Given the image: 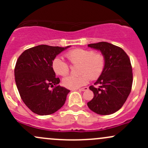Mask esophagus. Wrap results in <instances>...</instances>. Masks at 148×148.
I'll list each match as a JSON object with an SVG mask.
<instances>
[{"label":"esophagus","instance_id":"1","mask_svg":"<svg viewBox=\"0 0 148 148\" xmlns=\"http://www.w3.org/2000/svg\"><path fill=\"white\" fill-rule=\"evenodd\" d=\"M88 89L87 86H85V87L82 88V89H79V91H81V92H83V91H86Z\"/></svg>","mask_w":148,"mask_h":148}]
</instances>
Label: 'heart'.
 I'll return each instance as SVG.
<instances>
[{"mask_svg": "<svg viewBox=\"0 0 148 148\" xmlns=\"http://www.w3.org/2000/svg\"><path fill=\"white\" fill-rule=\"evenodd\" d=\"M67 59L72 64H79L77 76H68L62 80L65 87L78 89L89 82V79L95 80L100 77L104 69L105 59L102 53L94 52L87 49H77L67 52ZM52 68L55 73L65 76L69 72V66L63 59L56 57L52 62Z\"/></svg>", "mask_w": 148, "mask_h": 148, "instance_id": "b5f03b06", "label": "heart"}]
</instances>
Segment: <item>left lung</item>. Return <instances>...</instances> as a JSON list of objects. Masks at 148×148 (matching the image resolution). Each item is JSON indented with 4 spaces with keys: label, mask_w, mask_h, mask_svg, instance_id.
<instances>
[{
    "label": "left lung",
    "mask_w": 148,
    "mask_h": 148,
    "mask_svg": "<svg viewBox=\"0 0 148 148\" xmlns=\"http://www.w3.org/2000/svg\"><path fill=\"white\" fill-rule=\"evenodd\" d=\"M88 47L99 51L105 59L102 74L95 84L89 86L94 97L87 103L88 107L101 115H108L118 111L126 102L132 84L130 60L120 47L107 42L88 44Z\"/></svg>",
    "instance_id": "left-lung-1"
}]
</instances>
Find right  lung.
<instances>
[{
	"instance_id": "obj_1",
	"label": "right lung",
	"mask_w": 148,
	"mask_h": 148,
	"mask_svg": "<svg viewBox=\"0 0 148 148\" xmlns=\"http://www.w3.org/2000/svg\"><path fill=\"white\" fill-rule=\"evenodd\" d=\"M66 47L38 45L24 51L18 59L14 74L24 104L38 115H48L64 104L69 89L59 85L52 62ZM52 89L51 90L50 88Z\"/></svg>"
}]
</instances>
